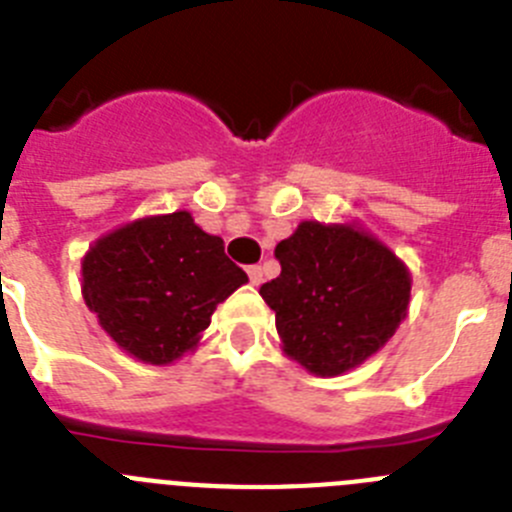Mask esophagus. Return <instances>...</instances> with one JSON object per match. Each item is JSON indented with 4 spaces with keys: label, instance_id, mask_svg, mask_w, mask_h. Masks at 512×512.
<instances>
[{
    "label": "esophagus",
    "instance_id": "obj_1",
    "mask_svg": "<svg viewBox=\"0 0 512 512\" xmlns=\"http://www.w3.org/2000/svg\"><path fill=\"white\" fill-rule=\"evenodd\" d=\"M248 279H251L253 287H259L261 282H264V271H261V266H248Z\"/></svg>",
    "mask_w": 512,
    "mask_h": 512
}]
</instances>
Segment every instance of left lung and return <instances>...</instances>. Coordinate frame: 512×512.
<instances>
[{"instance_id":"1","label":"left lung","mask_w":512,"mask_h":512,"mask_svg":"<svg viewBox=\"0 0 512 512\" xmlns=\"http://www.w3.org/2000/svg\"><path fill=\"white\" fill-rule=\"evenodd\" d=\"M274 256L282 274L259 295L277 315L284 354L315 377L364 364L408 315V266L359 223L305 220Z\"/></svg>"}]
</instances>
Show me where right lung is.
<instances>
[{
    "label": "right lung",
    "mask_w": 512,
    "mask_h": 512,
    "mask_svg": "<svg viewBox=\"0 0 512 512\" xmlns=\"http://www.w3.org/2000/svg\"><path fill=\"white\" fill-rule=\"evenodd\" d=\"M248 277L187 210L138 217L81 259V295L117 346L166 366L200 346L212 312Z\"/></svg>",
    "instance_id": "add662e5"
}]
</instances>
